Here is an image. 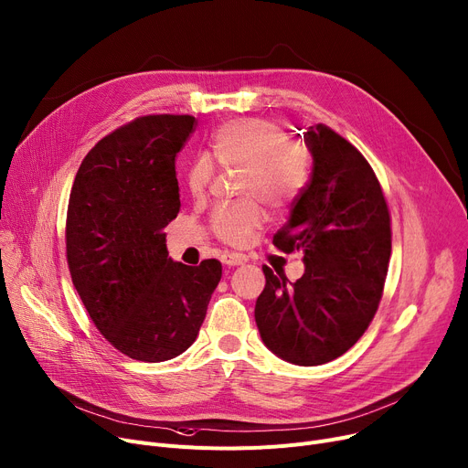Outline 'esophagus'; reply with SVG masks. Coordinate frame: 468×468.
Segmentation results:
<instances>
[{"instance_id": "34e87169", "label": "esophagus", "mask_w": 468, "mask_h": 468, "mask_svg": "<svg viewBox=\"0 0 468 468\" xmlns=\"http://www.w3.org/2000/svg\"><path fill=\"white\" fill-rule=\"evenodd\" d=\"M222 263L228 265V267H235V265H242L246 261V256L242 254H237V252H226L222 254Z\"/></svg>"}]
</instances>
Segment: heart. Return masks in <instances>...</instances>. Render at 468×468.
<instances>
[{"label": "heart", "instance_id": "b5f03b06", "mask_svg": "<svg viewBox=\"0 0 468 468\" xmlns=\"http://www.w3.org/2000/svg\"><path fill=\"white\" fill-rule=\"evenodd\" d=\"M208 158L224 169H239V203L220 205L210 216V231L228 244H246L263 226L267 203L274 210L293 205L306 188L313 154L303 141L288 139L274 122L246 118L226 123L208 144ZM199 158L188 169L186 184L194 197H203L214 176V165Z\"/></svg>", "mask_w": 468, "mask_h": 468}]
</instances>
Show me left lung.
I'll use <instances>...</instances> for the list:
<instances>
[{
  "mask_svg": "<svg viewBox=\"0 0 468 468\" xmlns=\"http://www.w3.org/2000/svg\"><path fill=\"white\" fill-rule=\"evenodd\" d=\"M314 167L272 244L303 250L304 274L263 267L256 324L265 346L314 367L348 352L375 318L391 256V218L365 155L325 123L304 133ZM276 270V269H274Z\"/></svg>",
  "mask_w": 468,
  "mask_h": 468,
  "instance_id": "left-lung-1",
  "label": "left lung"
}]
</instances>
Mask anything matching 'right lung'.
<instances>
[{
  "instance_id": "1",
  "label": "right lung",
  "mask_w": 468,
  "mask_h": 468,
  "mask_svg": "<svg viewBox=\"0 0 468 468\" xmlns=\"http://www.w3.org/2000/svg\"><path fill=\"white\" fill-rule=\"evenodd\" d=\"M196 130L190 114H146L105 135L69 194L66 256L73 286L118 352L160 363L188 350L222 263H176L165 226L180 210L175 158Z\"/></svg>"
}]
</instances>
